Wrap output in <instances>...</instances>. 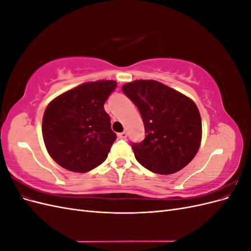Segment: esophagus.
<instances>
[{
  "label": "esophagus",
  "instance_id": "obj_1",
  "mask_svg": "<svg viewBox=\"0 0 251 251\" xmlns=\"http://www.w3.org/2000/svg\"><path fill=\"white\" fill-rule=\"evenodd\" d=\"M118 136H119V138H120V139H126V136H127V134H126V132H123V133H119V134H118Z\"/></svg>",
  "mask_w": 251,
  "mask_h": 251
}]
</instances>
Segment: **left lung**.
Segmentation results:
<instances>
[{"label": "left lung", "instance_id": "obj_1", "mask_svg": "<svg viewBox=\"0 0 251 251\" xmlns=\"http://www.w3.org/2000/svg\"><path fill=\"white\" fill-rule=\"evenodd\" d=\"M124 93L138 108L146 138L133 143L135 158L159 175H171L191 162L202 139V121L196 103L186 95L153 79L125 83Z\"/></svg>", "mask_w": 251, "mask_h": 251}]
</instances>
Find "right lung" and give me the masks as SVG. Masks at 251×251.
I'll return each instance as SVG.
<instances>
[{
	"label": "right lung",
	"mask_w": 251,
	"mask_h": 251,
	"mask_svg": "<svg viewBox=\"0 0 251 251\" xmlns=\"http://www.w3.org/2000/svg\"><path fill=\"white\" fill-rule=\"evenodd\" d=\"M115 80L89 81L51 100L43 116L42 133L49 155L62 168L87 173L108 157L116 134L103 103Z\"/></svg>",
	"instance_id": "obj_1"
}]
</instances>
